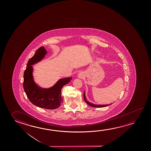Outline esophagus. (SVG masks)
I'll return each mask as SVG.
<instances>
[{
	"instance_id": "1",
	"label": "esophagus",
	"mask_w": 151,
	"mask_h": 151,
	"mask_svg": "<svg viewBox=\"0 0 151 151\" xmlns=\"http://www.w3.org/2000/svg\"><path fill=\"white\" fill-rule=\"evenodd\" d=\"M78 76L79 78H82L84 77V74L83 73H79V74L78 75Z\"/></svg>"
}]
</instances>
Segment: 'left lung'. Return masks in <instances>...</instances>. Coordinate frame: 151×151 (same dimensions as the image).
I'll return each mask as SVG.
<instances>
[{"label":"left lung","instance_id":"1","mask_svg":"<svg viewBox=\"0 0 151 151\" xmlns=\"http://www.w3.org/2000/svg\"><path fill=\"white\" fill-rule=\"evenodd\" d=\"M84 99L86 103L87 104L89 105V106L91 107H104L107 106H109V105H94V104H92L89 103V101H87L86 99V97H85V92L84 93ZM111 105V104H109Z\"/></svg>","mask_w":151,"mask_h":151}]
</instances>
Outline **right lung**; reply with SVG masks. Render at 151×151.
I'll use <instances>...</instances> for the list:
<instances>
[{"label":"right lung","instance_id":"1","mask_svg":"<svg viewBox=\"0 0 151 151\" xmlns=\"http://www.w3.org/2000/svg\"><path fill=\"white\" fill-rule=\"evenodd\" d=\"M47 53L44 47H40L28 62L24 74L23 87L30 101L43 109H54L60 106L63 101L61 90L63 87L70 82L72 77L60 79L52 87L42 88L35 84L32 76V65L40 62Z\"/></svg>","mask_w":151,"mask_h":151}]
</instances>
